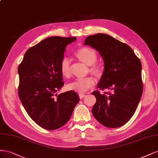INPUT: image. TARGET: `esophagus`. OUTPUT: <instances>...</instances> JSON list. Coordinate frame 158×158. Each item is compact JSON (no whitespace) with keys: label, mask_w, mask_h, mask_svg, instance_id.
Wrapping results in <instances>:
<instances>
[{"label":"esophagus","mask_w":158,"mask_h":158,"mask_svg":"<svg viewBox=\"0 0 158 158\" xmlns=\"http://www.w3.org/2000/svg\"><path fill=\"white\" fill-rule=\"evenodd\" d=\"M79 98H80V99H82V98H83L85 97H86V94H79Z\"/></svg>","instance_id":"34e87169"}]
</instances>
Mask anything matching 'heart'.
<instances>
[{
    "label": "heart",
    "instance_id": "b5f03b06",
    "mask_svg": "<svg viewBox=\"0 0 158 158\" xmlns=\"http://www.w3.org/2000/svg\"><path fill=\"white\" fill-rule=\"evenodd\" d=\"M74 56L79 61L89 66V71L90 73L97 78H101L103 76L104 69L101 65L95 63L97 60V55L93 49L89 47L80 48L75 52ZM60 71L64 77L68 78L71 76V63L66 57L63 58L61 61ZM94 85L95 81L92 77H87L83 79H77L69 83L67 88L69 91L83 94L93 88Z\"/></svg>",
    "mask_w": 158,
    "mask_h": 158
}]
</instances>
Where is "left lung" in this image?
Here are the masks:
<instances>
[{"mask_svg": "<svg viewBox=\"0 0 158 158\" xmlns=\"http://www.w3.org/2000/svg\"><path fill=\"white\" fill-rule=\"evenodd\" d=\"M85 44L96 49L105 62L104 74L97 87L112 91L92 93L97 99L93 114L106 127H122L132 118L142 97L141 61L128 45L109 35H89Z\"/></svg>", "mask_w": 158, "mask_h": 158, "instance_id": "left-lung-1", "label": "left lung"}]
</instances>
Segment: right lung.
Returning a JSON list of instances; mask_svg holds the SVG:
<instances>
[{
  "instance_id": "add662e5",
  "label": "right lung",
  "mask_w": 158,
  "mask_h": 158,
  "mask_svg": "<svg viewBox=\"0 0 158 158\" xmlns=\"http://www.w3.org/2000/svg\"><path fill=\"white\" fill-rule=\"evenodd\" d=\"M75 37L52 36L29 48L18 68L19 96L27 113L46 130L65 124L79 98L75 91L57 94L64 86L60 63Z\"/></svg>"
}]
</instances>
